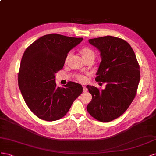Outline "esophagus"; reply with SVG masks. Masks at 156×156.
Segmentation results:
<instances>
[{
	"mask_svg": "<svg viewBox=\"0 0 156 156\" xmlns=\"http://www.w3.org/2000/svg\"><path fill=\"white\" fill-rule=\"evenodd\" d=\"M87 91V88L86 86H83V92H86Z\"/></svg>",
	"mask_w": 156,
	"mask_h": 156,
	"instance_id": "esophagus-1",
	"label": "esophagus"
}]
</instances>
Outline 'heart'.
<instances>
[{
    "mask_svg": "<svg viewBox=\"0 0 156 156\" xmlns=\"http://www.w3.org/2000/svg\"><path fill=\"white\" fill-rule=\"evenodd\" d=\"M81 55L83 57V59H85V58H87V57H94L95 58V52L93 51L91 49L89 48H83L82 50H81ZM71 54L70 53H69V54L66 56V59H65V62H67L69 59L70 58ZM77 79L80 82H83L84 80H85V77L83 76L82 75H79L77 76Z\"/></svg>",
    "mask_w": 156,
    "mask_h": 156,
    "instance_id": "b5f03b06",
    "label": "heart"
}]
</instances>
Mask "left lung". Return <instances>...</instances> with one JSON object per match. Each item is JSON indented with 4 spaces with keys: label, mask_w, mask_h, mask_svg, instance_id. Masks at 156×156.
<instances>
[{
    "label": "left lung",
    "mask_w": 156,
    "mask_h": 156,
    "mask_svg": "<svg viewBox=\"0 0 156 156\" xmlns=\"http://www.w3.org/2000/svg\"><path fill=\"white\" fill-rule=\"evenodd\" d=\"M101 52V62L95 78L106 83L100 91L87 86L92 100L87 110L102 122L118 118L126 112L136 95L140 81V67L131 46L124 40L106 36L89 40Z\"/></svg>",
    "instance_id": "8db88e82"
}]
</instances>
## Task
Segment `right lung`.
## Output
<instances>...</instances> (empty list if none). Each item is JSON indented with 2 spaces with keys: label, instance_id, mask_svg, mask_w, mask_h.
<instances>
[{
  "label": "right lung",
  "instance_id": "add662e5",
  "mask_svg": "<svg viewBox=\"0 0 156 156\" xmlns=\"http://www.w3.org/2000/svg\"><path fill=\"white\" fill-rule=\"evenodd\" d=\"M83 38L49 34L26 49L18 74V85L25 103L40 119L53 122L63 118L81 94L80 84L69 82L56 86L55 74L63 69L68 53Z\"/></svg>",
  "mask_w": 156,
  "mask_h": 156
}]
</instances>
